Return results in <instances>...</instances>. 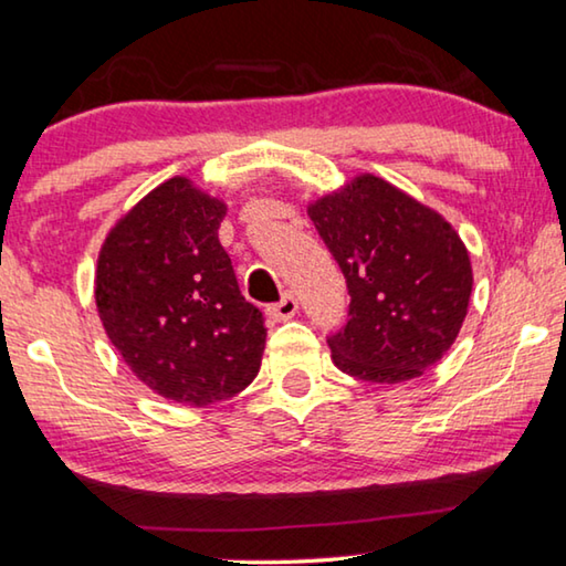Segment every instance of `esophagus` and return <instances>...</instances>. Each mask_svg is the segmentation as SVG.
<instances>
[{
  "label": "esophagus",
  "instance_id": "obj_1",
  "mask_svg": "<svg viewBox=\"0 0 566 566\" xmlns=\"http://www.w3.org/2000/svg\"><path fill=\"white\" fill-rule=\"evenodd\" d=\"M295 311H298V301H295L293 293H283L281 301L268 306V313H271V318L275 321H289L295 316Z\"/></svg>",
  "mask_w": 566,
  "mask_h": 566
}]
</instances>
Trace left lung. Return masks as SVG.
Instances as JSON below:
<instances>
[{
	"mask_svg": "<svg viewBox=\"0 0 566 566\" xmlns=\"http://www.w3.org/2000/svg\"><path fill=\"white\" fill-rule=\"evenodd\" d=\"M349 289L346 324L326 338L342 371L374 385L420 377L463 326L471 258L438 212L364 174L308 207Z\"/></svg>",
	"mask_w": 566,
	"mask_h": 566,
	"instance_id": "obj_1",
	"label": "left lung"
}]
</instances>
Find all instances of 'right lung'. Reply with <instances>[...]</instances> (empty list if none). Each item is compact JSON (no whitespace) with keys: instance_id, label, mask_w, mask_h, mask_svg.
Returning a JSON list of instances; mask_svg holds the SVG:
<instances>
[{"instance_id":"add662e5","label":"right lung","mask_w":566,"mask_h":566,"mask_svg":"<svg viewBox=\"0 0 566 566\" xmlns=\"http://www.w3.org/2000/svg\"><path fill=\"white\" fill-rule=\"evenodd\" d=\"M222 217L220 199L174 177L111 230L98 255L103 328L128 369L171 402L230 399L263 359V311L240 293L217 238Z\"/></svg>"}]
</instances>
